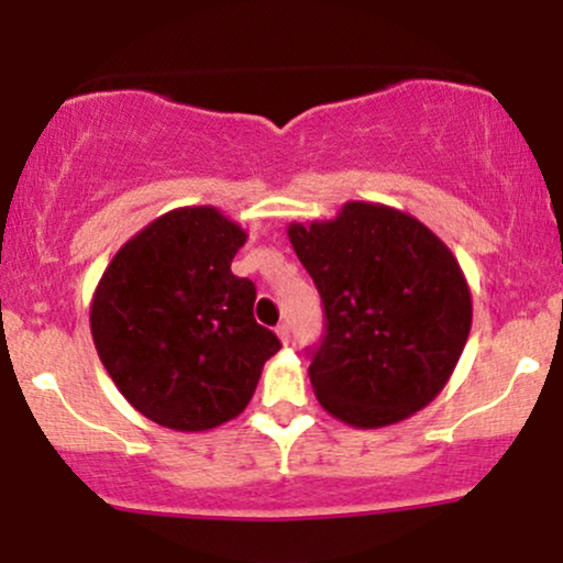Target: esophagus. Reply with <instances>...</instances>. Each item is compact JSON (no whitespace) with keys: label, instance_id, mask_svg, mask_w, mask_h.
Wrapping results in <instances>:
<instances>
[{"label":"esophagus","instance_id":"34e87169","mask_svg":"<svg viewBox=\"0 0 563 563\" xmlns=\"http://www.w3.org/2000/svg\"><path fill=\"white\" fill-rule=\"evenodd\" d=\"M277 335H280V341L283 344H290V325L288 322H280V325H277Z\"/></svg>","mask_w":563,"mask_h":563}]
</instances>
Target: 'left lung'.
<instances>
[{
	"instance_id": "1",
	"label": "left lung",
	"mask_w": 563,
	"mask_h": 563,
	"mask_svg": "<svg viewBox=\"0 0 563 563\" xmlns=\"http://www.w3.org/2000/svg\"><path fill=\"white\" fill-rule=\"evenodd\" d=\"M288 238L325 314L309 365L320 405L357 429L423 410L471 331V290L452 251L416 217L365 200L331 222H294Z\"/></svg>"
}]
</instances>
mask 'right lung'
<instances>
[{
	"label": "right lung",
	"mask_w": 563,
	"mask_h": 563,
	"mask_svg": "<svg viewBox=\"0 0 563 563\" xmlns=\"http://www.w3.org/2000/svg\"><path fill=\"white\" fill-rule=\"evenodd\" d=\"M243 243L214 206H185L121 245L97 283V354L129 405L158 426L206 431L241 416L280 349L254 320L256 286L230 269Z\"/></svg>",
	"instance_id": "1"
}]
</instances>
